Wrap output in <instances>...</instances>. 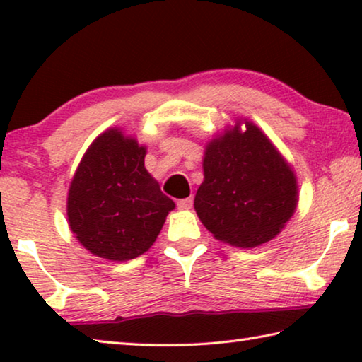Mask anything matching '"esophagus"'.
I'll use <instances>...</instances> for the list:
<instances>
[{"instance_id":"esophagus-1","label":"esophagus","mask_w":362,"mask_h":362,"mask_svg":"<svg viewBox=\"0 0 362 362\" xmlns=\"http://www.w3.org/2000/svg\"><path fill=\"white\" fill-rule=\"evenodd\" d=\"M192 204H193L192 196H189V198H183V199L177 201V207H179V209H189V207H192Z\"/></svg>"}]
</instances>
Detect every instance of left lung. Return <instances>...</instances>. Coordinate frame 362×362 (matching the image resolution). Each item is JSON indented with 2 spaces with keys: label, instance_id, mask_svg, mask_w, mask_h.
I'll return each instance as SVG.
<instances>
[{
  "label": "left lung",
  "instance_id": "8db88e82",
  "mask_svg": "<svg viewBox=\"0 0 362 362\" xmlns=\"http://www.w3.org/2000/svg\"><path fill=\"white\" fill-rule=\"evenodd\" d=\"M203 173L194 211L218 241L243 249L260 246L278 236L297 209L296 173L247 118H236L206 144Z\"/></svg>",
  "mask_w": 362,
  "mask_h": 362
}]
</instances>
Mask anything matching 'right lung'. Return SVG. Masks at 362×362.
Listing matches in <instances>:
<instances>
[{
	"label": "right lung",
	"instance_id": "1",
	"mask_svg": "<svg viewBox=\"0 0 362 362\" xmlns=\"http://www.w3.org/2000/svg\"><path fill=\"white\" fill-rule=\"evenodd\" d=\"M146 146L119 127L94 139L66 198V220L81 246L112 262L146 252L175 209L145 168Z\"/></svg>",
	"mask_w": 362,
	"mask_h": 362
}]
</instances>
